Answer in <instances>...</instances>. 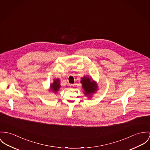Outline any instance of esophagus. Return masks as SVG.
Listing matches in <instances>:
<instances>
[{
    "mask_svg": "<svg viewBox=\"0 0 150 150\" xmlns=\"http://www.w3.org/2000/svg\"><path fill=\"white\" fill-rule=\"evenodd\" d=\"M69 86L71 88H72V87L74 86V85L72 84H69Z\"/></svg>",
    "mask_w": 150,
    "mask_h": 150,
    "instance_id": "obj_1",
    "label": "esophagus"
}]
</instances>
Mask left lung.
<instances>
[{"instance_id":"left-lung-1","label":"left lung","mask_w":150,"mask_h":150,"mask_svg":"<svg viewBox=\"0 0 150 150\" xmlns=\"http://www.w3.org/2000/svg\"><path fill=\"white\" fill-rule=\"evenodd\" d=\"M81 83L84 91V95L87 96H91L92 93H95L98 90V84L95 81H92L91 78L83 76L81 78Z\"/></svg>"}]
</instances>
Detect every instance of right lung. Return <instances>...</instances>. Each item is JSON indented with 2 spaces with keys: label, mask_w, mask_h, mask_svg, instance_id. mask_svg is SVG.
<instances>
[{
  "label": "right lung",
  "mask_w": 150,
  "mask_h": 150,
  "mask_svg": "<svg viewBox=\"0 0 150 150\" xmlns=\"http://www.w3.org/2000/svg\"><path fill=\"white\" fill-rule=\"evenodd\" d=\"M60 87V83L59 79H54V82L50 85V90L54 92L57 93Z\"/></svg>",
  "instance_id": "obj_1"
}]
</instances>
